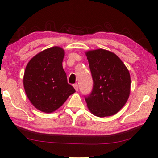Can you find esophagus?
Returning <instances> with one entry per match:
<instances>
[{
    "mask_svg": "<svg viewBox=\"0 0 158 158\" xmlns=\"http://www.w3.org/2000/svg\"><path fill=\"white\" fill-rule=\"evenodd\" d=\"M73 86H74V89H75L76 91H78V90H79V85L76 84H74Z\"/></svg>",
    "mask_w": 158,
    "mask_h": 158,
    "instance_id": "1",
    "label": "esophagus"
}]
</instances>
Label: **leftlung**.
<instances>
[{"instance_id": "obj_1", "label": "left lung", "mask_w": 158, "mask_h": 158, "mask_svg": "<svg viewBox=\"0 0 158 158\" xmlns=\"http://www.w3.org/2000/svg\"><path fill=\"white\" fill-rule=\"evenodd\" d=\"M85 54L93 80L91 93L84 95L88 107L98 117L116 114L129 98V71L121 60L109 51L100 49Z\"/></svg>"}]
</instances>
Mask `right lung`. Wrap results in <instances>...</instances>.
I'll list each match as a JSON object with an SVG mask.
<instances>
[{"label": "right lung", "mask_w": 158, "mask_h": 158, "mask_svg": "<svg viewBox=\"0 0 158 158\" xmlns=\"http://www.w3.org/2000/svg\"><path fill=\"white\" fill-rule=\"evenodd\" d=\"M64 55L62 48H49L35 56L26 66L23 86L29 100L40 111L56 110L75 92L63 68Z\"/></svg>", "instance_id": "add662e5"}]
</instances>
